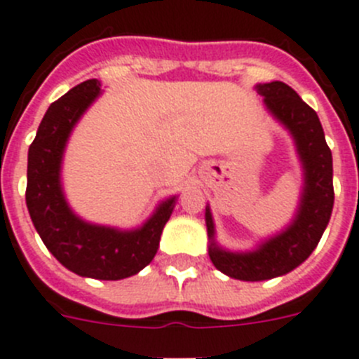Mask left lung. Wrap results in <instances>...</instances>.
Wrapping results in <instances>:
<instances>
[{
  "label": "left lung",
  "mask_w": 359,
  "mask_h": 359,
  "mask_svg": "<svg viewBox=\"0 0 359 359\" xmlns=\"http://www.w3.org/2000/svg\"><path fill=\"white\" fill-rule=\"evenodd\" d=\"M256 91L263 96L266 111L292 135L302 166V189L292 222L245 252L218 245L211 208L205 205L212 264L232 279L250 283L286 276L304 263L320 241L334 203L332 156L316 112L284 82L257 83Z\"/></svg>",
  "instance_id": "8db88e82"
}]
</instances>
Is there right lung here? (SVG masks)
I'll return each mask as SVG.
<instances>
[{
	"label": "right lung",
	"instance_id": "obj_1",
	"mask_svg": "<svg viewBox=\"0 0 359 359\" xmlns=\"http://www.w3.org/2000/svg\"><path fill=\"white\" fill-rule=\"evenodd\" d=\"M102 95V83L86 80L48 107L28 150L27 208L48 250L76 276L119 280L141 272L159 248L177 198L163 200L140 227L118 229L80 218L67 203L62 161L67 141L86 111Z\"/></svg>",
	"mask_w": 359,
	"mask_h": 359
}]
</instances>
